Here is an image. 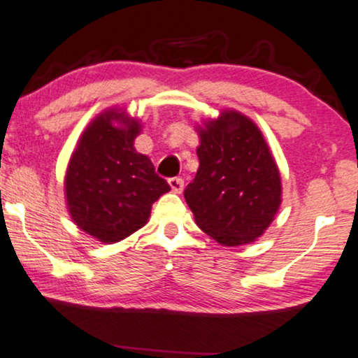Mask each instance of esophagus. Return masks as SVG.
I'll return each instance as SVG.
<instances>
[{
  "instance_id": "obj_1",
  "label": "esophagus",
  "mask_w": 358,
  "mask_h": 358,
  "mask_svg": "<svg viewBox=\"0 0 358 358\" xmlns=\"http://www.w3.org/2000/svg\"><path fill=\"white\" fill-rule=\"evenodd\" d=\"M169 185H171V189H173L174 194H180L184 190V179L171 178L169 179Z\"/></svg>"
}]
</instances>
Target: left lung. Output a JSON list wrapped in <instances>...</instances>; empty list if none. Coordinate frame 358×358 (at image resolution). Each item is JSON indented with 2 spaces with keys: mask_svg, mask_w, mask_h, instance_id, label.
Wrapping results in <instances>:
<instances>
[{
  "mask_svg": "<svg viewBox=\"0 0 358 358\" xmlns=\"http://www.w3.org/2000/svg\"><path fill=\"white\" fill-rule=\"evenodd\" d=\"M197 131L199 171L184 190L195 223L222 246L256 241L282 203L280 173L262 131L236 110Z\"/></svg>",
  "mask_w": 358,
  "mask_h": 358,
  "instance_id": "obj_1",
  "label": "left lung"
}]
</instances>
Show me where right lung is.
I'll return each mask as SVG.
<instances>
[{
  "instance_id": "1",
  "label": "right lung",
  "mask_w": 358,
  "mask_h": 358,
  "mask_svg": "<svg viewBox=\"0 0 358 358\" xmlns=\"http://www.w3.org/2000/svg\"><path fill=\"white\" fill-rule=\"evenodd\" d=\"M140 130L124 109L104 110L83 131L68 163V212L101 243H119L145 227L151 205L171 190L148 156L136 153Z\"/></svg>"
}]
</instances>
